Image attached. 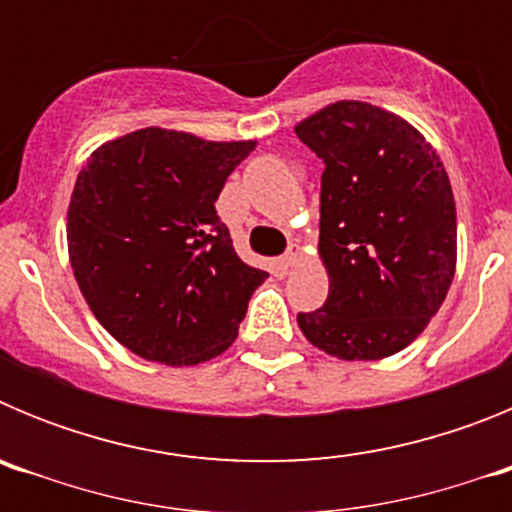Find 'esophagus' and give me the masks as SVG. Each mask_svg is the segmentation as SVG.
I'll use <instances>...</instances> for the list:
<instances>
[{"mask_svg":"<svg viewBox=\"0 0 512 512\" xmlns=\"http://www.w3.org/2000/svg\"><path fill=\"white\" fill-rule=\"evenodd\" d=\"M297 256H300V246H297V243H292V246L287 248V253L282 256L284 269H292V266L297 264Z\"/></svg>","mask_w":512,"mask_h":512,"instance_id":"1","label":"esophagus"}]
</instances>
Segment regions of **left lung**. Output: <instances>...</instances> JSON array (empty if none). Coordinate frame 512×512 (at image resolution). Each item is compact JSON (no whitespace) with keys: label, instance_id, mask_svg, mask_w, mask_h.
Listing matches in <instances>:
<instances>
[{"label":"left lung","instance_id":"8db88e82","mask_svg":"<svg viewBox=\"0 0 512 512\" xmlns=\"http://www.w3.org/2000/svg\"><path fill=\"white\" fill-rule=\"evenodd\" d=\"M323 158L320 259L328 300L300 312L312 346L377 361L415 341L456 271V205L441 158L418 130L369 102L343 99L302 120Z\"/></svg>","mask_w":512,"mask_h":512}]
</instances>
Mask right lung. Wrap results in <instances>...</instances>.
<instances>
[{"label":"right lung","instance_id":"obj_1","mask_svg":"<svg viewBox=\"0 0 512 512\" xmlns=\"http://www.w3.org/2000/svg\"><path fill=\"white\" fill-rule=\"evenodd\" d=\"M253 148L143 128L81 166L66 225L71 269L94 318L140 359L192 366L238 336L269 274L238 259L215 202Z\"/></svg>","mask_w":512,"mask_h":512}]
</instances>
